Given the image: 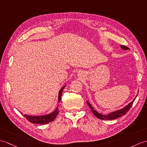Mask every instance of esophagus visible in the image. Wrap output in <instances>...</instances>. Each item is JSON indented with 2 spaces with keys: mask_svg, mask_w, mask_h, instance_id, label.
I'll list each match as a JSON object with an SVG mask.
<instances>
[{
  "mask_svg": "<svg viewBox=\"0 0 147 147\" xmlns=\"http://www.w3.org/2000/svg\"><path fill=\"white\" fill-rule=\"evenodd\" d=\"M82 75H83V74H82V73H79V74H78V76H79L80 77H81Z\"/></svg>",
  "mask_w": 147,
  "mask_h": 147,
  "instance_id": "obj_1",
  "label": "esophagus"
}]
</instances>
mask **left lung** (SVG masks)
Masks as SVG:
<instances>
[{"mask_svg":"<svg viewBox=\"0 0 147 147\" xmlns=\"http://www.w3.org/2000/svg\"><path fill=\"white\" fill-rule=\"evenodd\" d=\"M120 47H121V49H123V50L129 49L128 47L127 46L121 45ZM136 97L134 99V100H133L131 102H130V103H129L128 105L126 106L125 108L121 109V110H117V111H115L113 112H111V113H109L108 115H102L101 113H98L97 111L95 110L88 101H87V103L91 110V111L93 112L94 115L96 116L98 118L101 119V120H115V119H117L118 118H120V117H122L123 115H125L126 113H127L128 111V110L131 107L133 103H134V102L136 99Z\"/></svg>","mask_w":147,"mask_h":147,"instance_id":"obj_1","label":"left lung"}]
</instances>
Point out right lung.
<instances>
[{"instance_id":"right-lung-1","label":"right lung","mask_w":147,"mask_h":147,"mask_svg":"<svg viewBox=\"0 0 147 147\" xmlns=\"http://www.w3.org/2000/svg\"><path fill=\"white\" fill-rule=\"evenodd\" d=\"M64 88H65V86H64L59 91V95H58V101L59 102L61 101V96H62L63 91ZM58 113H59V108H58V107H57L56 110H54L53 113H51L48 115H42V116H30V115H24V117L27 120L29 121L30 123H32L44 125V124L49 123L54 121V119L56 118ZM21 114H22V113Z\"/></svg>"}]
</instances>
